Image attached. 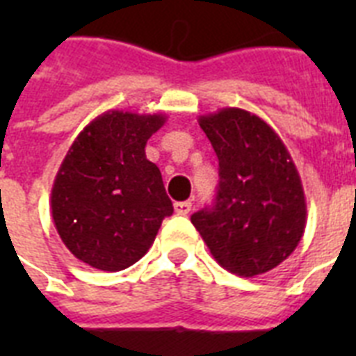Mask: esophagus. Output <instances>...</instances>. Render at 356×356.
<instances>
[{
    "label": "esophagus",
    "instance_id": "34e87169",
    "mask_svg": "<svg viewBox=\"0 0 356 356\" xmlns=\"http://www.w3.org/2000/svg\"><path fill=\"white\" fill-rule=\"evenodd\" d=\"M173 209H175V212L181 214V216H186V214L192 211V203H190V201H177V203L173 205Z\"/></svg>",
    "mask_w": 356,
    "mask_h": 356
}]
</instances>
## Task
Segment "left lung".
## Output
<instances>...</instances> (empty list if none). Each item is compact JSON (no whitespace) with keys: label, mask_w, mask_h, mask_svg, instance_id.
Instances as JSON below:
<instances>
[{"label":"left lung","mask_w":356,"mask_h":356,"mask_svg":"<svg viewBox=\"0 0 356 356\" xmlns=\"http://www.w3.org/2000/svg\"><path fill=\"white\" fill-rule=\"evenodd\" d=\"M220 161L216 203L192 223L222 268L240 277L273 270L298 248L307 200L281 136L257 114L227 107L200 116Z\"/></svg>","instance_id":"left-lung-1"}]
</instances>
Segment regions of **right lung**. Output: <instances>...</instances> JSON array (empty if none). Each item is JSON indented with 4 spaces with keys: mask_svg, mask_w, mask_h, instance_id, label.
I'll return each instance as SVG.
<instances>
[{
    "mask_svg": "<svg viewBox=\"0 0 356 356\" xmlns=\"http://www.w3.org/2000/svg\"><path fill=\"white\" fill-rule=\"evenodd\" d=\"M164 123V114L107 111L70 145L53 183L51 216L75 259L120 271L155 242L173 205L145 144Z\"/></svg>",
    "mask_w": 356,
    "mask_h": 356,
    "instance_id": "obj_1",
    "label": "right lung"
}]
</instances>
